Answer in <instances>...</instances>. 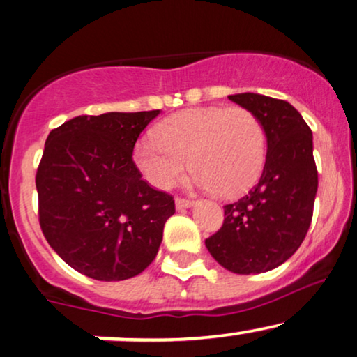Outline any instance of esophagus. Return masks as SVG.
<instances>
[{"instance_id": "esophagus-1", "label": "esophagus", "mask_w": 357, "mask_h": 357, "mask_svg": "<svg viewBox=\"0 0 357 357\" xmlns=\"http://www.w3.org/2000/svg\"><path fill=\"white\" fill-rule=\"evenodd\" d=\"M190 206H193V200H188V198H182V197L175 198V208H177V210H183V208H190Z\"/></svg>"}]
</instances>
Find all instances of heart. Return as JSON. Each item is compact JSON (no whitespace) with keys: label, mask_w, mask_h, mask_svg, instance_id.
<instances>
[{"label":"heart","mask_w":357,"mask_h":357,"mask_svg":"<svg viewBox=\"0 0 357 357\" xmlns=\"http://www.w3.org/2000/svg\"><path fill=\"white\" fill-rule=\"evenodd\" d=\"M266 154V129L252 111L210 106L170 114L157 126V139H139L132 157L160 190L182 178L190 159L198 187L231 198L256 182Z\"/></svg>","instance_id":"obj_1"}]
</instances>
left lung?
<instances>
[{
    "label": "left lung",
    "instance_id": "8db88e82",
    "mask_svg": "<svg viewBox=\"0 0 357 357\" xmlns=\"http://www.w3.org/2000/svg\"><path fill=\"white\" fill-rule=\"evenodd\" d=\"M228 98L261 119L267 155L259 182L238 202L225 205L223 226L205 244L225 269L261 274L297 251L312 223L318 190L313 136L302 114L284 100L259 93Z\"/></svg>",
    "mask_w": 357,
    "mask_h": 357
}]
</instances>
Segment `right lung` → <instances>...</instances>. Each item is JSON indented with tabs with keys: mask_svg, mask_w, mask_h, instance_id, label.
<instances>
[{
	"mask_svg": "<svg viewBox=\"0 0 357 357\" xmlns=\"http://www.w3.org/2000/svg\"><path fill=\"white\" fill-rule=\"evenodd\" d=\"M160 109L77 116L50 131L36 175L39 223L50 248L95 280H126L154 261L174 198L132 160Z\"/></svg>",
	"mask_w": 357,
	"mask_h": 357,
	"instance_id": "1",
	"label": "right lung"
}]
</instances>
